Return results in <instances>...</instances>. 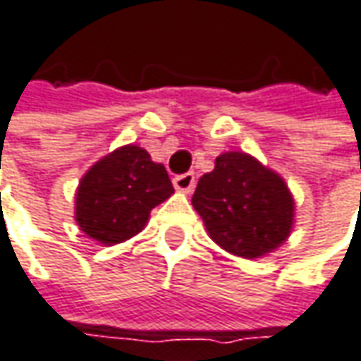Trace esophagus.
I'll return each instance as SVG.
<instances>
[{
	"label": "esophagus",
	"mask_w": 361,
	"mask_h": 361,
	"mask_svg": "<svg viewBox=\"0 0 361 361\" xmlns=\"http://www.w3.org/2000/svg\"><path fill=\"white\" fill-rule=\"evenodd\" d=\"M173 188H176L178 192L190 194V192L196 188V176H194V173H181V176H176V178H173Z\"/></svg>",
	"instance_id": "esophagus-1"
}]
</instances>
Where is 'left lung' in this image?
Wrapping results in <instances>:
<instances>
[{
  "mask_svg": "<svg viewBox=\"0 0 361 361\" xmlns=\"http://www.w3.org/2000/svg\"><path fill=\"white\" fill-rule=\"evenodd\" d=\"M192 204L210 238L224 250L260 259L289 238L295 202L285 180L243 151L216 157L197 181Z\"/></svg>",
  "mask_w": 361,
  "mask_h": 361,
  "instance_id": "obj_1",
  "label": "left lung"
}]
</instances>
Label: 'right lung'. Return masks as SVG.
Segmentation results:
<instances>
[{
  "mask_svg": "<svg viewBox=\"0 0 361 361\" xmlns=\"http://www.w3.org/2000/svg\"><path fill=\"white\" fill-rule=\"evenodd\" d=\"M171 194L164 165L151 161L143 147L125 145L85 173L76 190L74 218L88 238L111 246L141 232L151 210Z\"/></svg>",
  "mask_w": 361,
  "mask_h": 361,
  "instance_id": "add662e5",
  "label": "right lung"
}]
</instances>
